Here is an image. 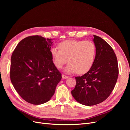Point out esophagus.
I'll return each instance as SVG.
<instances>
[{"label":"esophagus","instance_id":"esophagus-1","mask_svg":"<svg viewBox=\"0 0 130 130\" xmlns=\"http://www.w3.org/2000/svg\"><path fill=\"white\" fill-rule=\"evenodd\" d=\"M62 77L63 79H66V78H68L69 77L68 76L65 75H62Z\"/></svg>","mask_w":130,"mask_h":130}]
</instances>
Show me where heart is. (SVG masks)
Instances as JSON below:
<instances>
[{
	"label": "heart",
	"instance_id": "1",
	"mask_svg": "<svg viewBox=\"0 0 130 130\" xmlns=\"http://www.w3.org/2000/svg\"><path fill=\"white\" fill-rule=\"evenodd\" d=\"M58 48L50 49V55L54 64L61 69L67 61L65 68L67 73L85 74L90 70L95 61L96 49L90 41L66 40L59 43Z\"/></svg>",
	"mask_w": 130,
	"mask_h": 130
}]
</instances>
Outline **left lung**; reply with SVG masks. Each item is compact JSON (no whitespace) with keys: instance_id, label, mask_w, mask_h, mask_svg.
Listing matches in <instances>:
<instances>
[{"instance_id":"obj_1","label":"left lung","mask_w":130,"mask_h":130,"mask_svg":"<svg viewBox=\"0 0 130 130\" xmlns=\"http://www.w3.org/2000/svg\"><path fill=\"white\" fill-rule=\"evenodd\" d=\"M96 46L95 61L89 71L75 77L72 94L78 103L93 106L105 101L115 87L119 74L118 64L112 47L101 37L93 35Z\"/></svg>"}]
</instances>
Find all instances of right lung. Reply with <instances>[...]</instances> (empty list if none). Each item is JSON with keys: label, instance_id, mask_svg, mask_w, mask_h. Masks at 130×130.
I'll use <instances>...</instances> for the list:
<instances>
[{"label": "right lung", "instance_id": "right-lung-1", "mask_svg": "<svg viewBox=\"0 0 130 130\" xmlns=\"http://www.w3.org/2000/svg\"><path fill=\"white\" fill-rule=\"evenodd\" d=\"M52 40L38 35L27 37L12 54L11 81L19 95L30 104L49 101L62 78L50 55Z\"/></svg>", "mask_w": 130, "mask_h": 130}]
</instances>
